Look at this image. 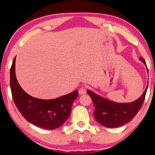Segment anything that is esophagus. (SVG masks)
<instances>
[{
	"label": "esophagus",
	"mask_w": 155,
	"mask_h": 155,
	"mask_svg": "<svg viewBox=\"0 0 155 155\" xmlns=\"http://www.w3.org/2000/svg\"><path fill=\"white\" fill-rule=\"evenodd\" d=\"M78 93L79 94L82 95V94H85L87 93V88L86 87H82L79 90H78Z\"/></svg>",
	"instance_id": "esophagus-1"
}]
</instances>
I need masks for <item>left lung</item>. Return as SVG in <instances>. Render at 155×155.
Here are the masks:
<instances>
[{
    "mask_svg": "<svg viewBox=\"0 0 155 155\" xmlns=\"http://www.w3.org/2000/svg\"><path fill=\"white\" fill-rule=\"evenodd\" d=\"M139 59L147 67L144 58L140 57ZM147 88L148 84L143 94L137 100L128 103H116L87 90V93L91 97L94 104L95 119L98 123L108 128L118 127L128 123L136 116L142 107Z\"/></svg>",
    "mask_w": 155,
    "mask_h": 155,
    "instance_id": "8db88e82",
    "label": "left lung"
}]
</instances>
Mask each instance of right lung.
I'll return each mask as SVG.
<instances>
[{
    "label": "right lung",
    "instance_id": "right-lung-1",
    "mask_svg": "<svg viewBox=\"0 0 155 155\" xmlns=\"http://www.w3.org/2000/svg\"><path fill=\"white\" fill-rule=\"evenodd\" d=\"M15 61L16 57L10 71V84L13 101L22 117L31 124L45 129H55L62 126L70 116L72 104L78 96V91L49 100L31 97L16 79Z\"/></svg>",
    "mask_w": 155,
    "mask_h": 155
}]
</instances>
